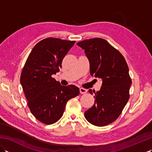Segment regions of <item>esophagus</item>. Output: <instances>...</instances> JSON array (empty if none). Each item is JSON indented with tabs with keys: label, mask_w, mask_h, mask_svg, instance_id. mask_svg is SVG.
I'll return each instance as SVG.
<instances>
[{
	"label": "esophagus",
	"mask_w": 152,
	"mask_h": 152,
	"mask_svg": "<svg viewBox=\"0 0 152 152\" xmlns=\"http://www.w3.org/2000/svg\"><path fill=\"white\" fill-rule=\"evenodd\" d=\"M80 93H82V94H84V93H86L87 92H88V90H87L86 89H84V88H80Z\"/></svg>",
	"instance_id": "esophagus-1"
}]
</instances>
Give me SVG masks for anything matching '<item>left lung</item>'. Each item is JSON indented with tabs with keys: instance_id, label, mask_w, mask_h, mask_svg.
<instances>
[{
	"instance_id": "left-lung-1",
	"label": "left lung",
	"mask_w": 152,
	"mask_h": 152,
	"mask_svg": "<svg viewBox=\"0 0 152 152\" xmlns=\"http://www.w3.org/2000/svg\"><path fill=\"white\" fill-rule=\"evenodd\" d=\"M84 51L90 66V74L101 79L102 87L95 93V104L84 113L90 124L107 125L117 119L129 99L132 83L124 56L107 41L100 38L77 43Z\"/></svg>"
}]
</instances>
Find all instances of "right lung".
I'll use <instances>...</instances> for the list:
<instances>
[{
  "instance_id": "add662e5",
  "label": "right lung",
  "mask_w": 152,
  "mask_h": 152,
  "mask_svg": "<svg viewBox=\"0 0 152 152\" xmlns=\"http://www.w3.org/2000/svg\"><path fill=\"white\" fill-rule=\"evenodd\" d=\"M75 41L47 38L35 45L21 74L20 83L33 115L50 125L63 116L67 101L78 96L80 89L63 86L51 77L59 72L64 57Z\"/></svg>"
}]
</instances>
